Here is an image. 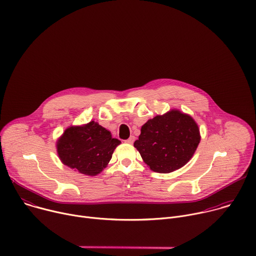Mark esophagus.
Listing matches in <instances>:
<instances>
[{"instance_id":"1","label":"esophagus","mask_w":256,"mask_h":256,"mask_svg":"<svg viewBox=\"0 0 256 256\" xmlns=\"http://www.w3.org/2000/svg\"><path fill=\"white\" fill-rule=\"evenodd\" d=\"M124 142H126V144H132L134 142V136H132L130 138H128V140H126Z\"/></svg>"}]
</instances>
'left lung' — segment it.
Wrapping results in <instances>:
<instances>
[{
    "mask_svg": "<svg viewBox=\"0 0 256 256\" xmlns=\"http://www.w3.org/2000/svg\"><path fill=\"white\" fill-rule=\"evenodd\" d=\"M200 142L196 120L178 109H170L146 122L134 146L152 171L170 173L192 158Z\"/></svg>",
    "mask_w": 256,
    "mask_h": 256,
    "instance_id": "left-lung-1",
    "label": "left lung"
}]
</instances>
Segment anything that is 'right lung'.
Here are the masks:
<instances>
[{"label": "right lung", "mask_w": 256, "mask_h": 256, "mask_svg": "<svg viewBox=\"0 0 256 256\" xmlns=\"http://www.w3.org/2000/svg\"><path fill=\"white\" fill-rule=\"evenodd\" d=\"M122 142L98 122L70 126L56 140V152L62 164L81 174L95 176L110 161Z\"/></svg>", "instance_id": "add662e5"}]
</instances>
